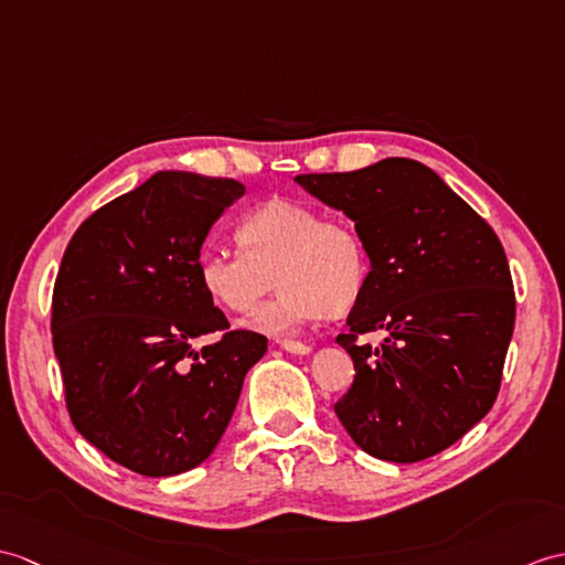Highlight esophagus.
<instances>
[{
  "instance_id": "34e87169",
  "label": "esophagus",
  "mask_w": 565,
  "mask_h": 565,
  "mask_svg": "<svg viewBox=\"0 0 565 565\" xmlns=\"http://www.w3.org/2000/svg\"><path fill=\"white\" fill-rule=\"evenodd\" d=\"M281 349H286L288 353H310L312 347L306 344V342H296V339H284L281 342Z\"/></svg>"
}]
</instances>
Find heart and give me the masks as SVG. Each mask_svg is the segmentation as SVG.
Returning <instances> with one entry per match:
<instances>
[{"label":"heart","instance_id":"obj_1","mask_svg":"<svg viewBox=\"0 0 565 565\" xmlns=\"http://www.w3.org/2000/svg\"><path fill=\"white\" fill-rule=\"evenodd\" d=\"M241 250H204L196 274L206 296L231 312H247L273 277L282 291L247 315L245 324L271 337L342 315L359 303L369 284V253L351 221L327 216L310 204L271 200L235 228Z\"/></svg>","mask_w":565,"mask_h":565}]
</instances>
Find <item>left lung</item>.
<instances>
[{
	"instance_id": "8db88e82",
	"label": "left lung",
	"mask_w": 565,
	"mask_h": 565,
	"mask_svg": "<svg viewBox=\"0 0 565 565\" xmlns=\"http://www.w3.org/2000/svg\"><path fill=\"white\" fill-rule=\"evenodd\" d=\"M356 223L371 271L337 337L353 383L334 404L361 450L422 462L479 424L501 390L515 291L495 231L424 163L296 175ZM385 329L380 350L359 345Z\"/></svg>"
}]
</instances>
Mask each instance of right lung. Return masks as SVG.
Wrapping results in <instances>:
<instances>
[{"mask_svg": "<svg viewBox=\"0 0 565 565\" xmlns=\"http://www.w3.org/2000/svg\"><path fill=\"white\" fill-rule=\"evenodd\" d=\"M238 180L161 170L76 228L52 291L74 428L113 462L173 477L214 452L267 337L231 330L196 274ZM214 333L200 352L194 338Z\"/></svg>", "mask_w": 565, "mask_h": 565, "instance_id": "obj_1", "label": "right lung"}]
</instances>
